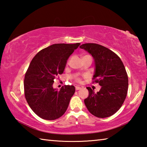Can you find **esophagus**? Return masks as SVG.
<instances>
[{"instance_id": "esophagus-1", "label": "esophagus", "mask_w": 147, "mask_h": 147, "mask_svg": "<svg viewBox=\"0 0 147 147\" xmlns=\"http://www.w3.org/2000/svg\"><path fill=\"white\" fill-rule=\"evenodd\" d=\"M76 90H80V89H81L80 87H78V86H76Z\"/></svg>"}]
</instances>
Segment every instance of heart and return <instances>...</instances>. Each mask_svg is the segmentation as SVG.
Here are the masks:
<instances>
[{"mask_svg":"<svg viewBox=\"0 0 147 147\" xmlns=\"http://www.w3.org/2000/svg\"><path fill=\"white\" fill-rule=\"evenodd\" d=\"M76 80H77V81H78V82H79V81H80V80H79V78H76Z\"/></svg>","mask_w":147,"mask_h":147,"instance_id":"1","label":"heart"}]
</instances>
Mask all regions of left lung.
Listing matches in <instances>:
<instances>
[{
    "label": "left lung",
    "mask_w": 147,
    "mask_h": 147,
    "mask_svg": "<svg viewBox=\"0 0 147 147\" xmlns=\"http://www.w3.org/2000/svg\"><path fill=\"white\" fill-rule=\"evenodd\" d=\"M91 54L94 61L93 79L101 86L94 93L88 87V97L84 103L92 115L99 118L108 117L123 105L127 94L128 78L123 61L111 50L95 43L80 46Z\"/></svg>",
    "instance_id": "1"
}]
</instances>
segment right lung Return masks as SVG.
<instances>
[{
    "mask_svg": "<svg viewBox=\"0 0 147 147\" xmlns=\"http://www.w3.org/2000/svg\"><path fill=\"white\" fill-rule=\"evenodd\" d=\"M80 43H58L41 50L34 57L24 81L26 100L32 111L45 120H55L63 115L75 92L73 86L60 90L53 88L54 79L61 74L67 61Z\"/></svg>",
    "mask_w": 147,
    "mask_h": 147,
    "instance_id": "obj_1",
    "label": "right lung"
}]
</instances>
